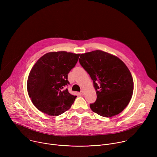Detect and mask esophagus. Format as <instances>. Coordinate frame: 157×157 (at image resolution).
<instances>
[{
  "label": "esophagus",
  "mask_w": 157,
  "mask_h": 157,
  "mask_svg": "<svg viewBox=\"0 0 157 157\" xmlns=\"http://www.w3.org/2000/svg\"><path fill=\"white\" fill-rule=\"evenodd\" d=\"M80 94H81V95H83V94H84V90H83V89H81V91H80Z\"/></svg>",
  "instance_id": "34e87169"
}]
</instances>
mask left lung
I'll use <instances>...</instances> for the list:
<instances>
[{"instance_id": "1", "label": "left lung", "mask_w": 157, "mask_h": 157, "mask_svg": "<svg viewBox=\"0 0 157 157\" xmlns=\"http://www.w3.org/2000/svg\"><path fill=\"white\" fill-rule=\"evenodd\" d=\"M79 61L91 76L96 91L97 99L90 104L91 110L106 117L121 113L133 90L132 76L124 63L101 50L81 54Z\"/></svg>"}]
</instances>
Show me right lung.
Returning <instances> with one entry per match:
<instances>
[{
    "label": "right lung",
    "mask_w": 157,
    "mask_h": 157,
    "mask_svg": "<svg viewBox=\"0 0 157 157\" xmlns=\"http://www.w3.org/2000/svg\"><path fill=\"white\" fill-rule=\"evenodd\" d=\"M80 54L50 52L41 56L32 68L27 90L34 105L49 116H59L70 109L76 96L67 86L68 75L76 64Z\"/></svg>",
    "instance_id": "right-lung-1"
}]
</instances>
